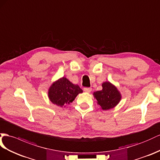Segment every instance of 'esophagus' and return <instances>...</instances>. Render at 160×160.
<instances>
[{"mask_svg":"<svg viewBox=\"0 0 160 160\" xmlns=\"http://www.w3.org/2000/svg\"><path fill=\"white\" fill-rule=\"evenodd\" d=\"M84 91L86 92H91L92 91L91 88H84Z\"/></svg>","mask_w":160,"mask_h":160,"instance_id":"esophagus-1","label":"esophagus"}]
</instances>
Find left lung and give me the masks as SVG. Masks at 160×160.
Returning <instances> with one entry per match:
<instances>
[{"instance_id":"left-lung-1","label":"left lung","mask_w":160,"mask_h":160,"mask_svg":"<svg viewBox=\"0 0 160 160\" xmlns=\"http://www.w3.org/2000/svg\"><path fill=\"white\" fill-rule=\"evenodd\" d=\"M103 89L93 92L97 103L103 110H109L115 108L122 99V95L115 85L109 81L102 84Z\"/></svg>"}]
</instances>
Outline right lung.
Segmentation results:
<instances>
[{
    "instance_id": "obj_1",
    "label": "right lung",
    "mask_w": 160,
    "mask_h": 160,
    "mask_svg": "<svg viewBox=\"0 0 160 160\" xmlns=\"http://www.w3.org/2000/svg\"><path fill=\"white\" fill-rule=\"evenodd\" d=\"M82 92L78 85L73 84L63 76L52 83L48 90V97L53 104L65 108Z\"/></svg>"
}]
</instances>
